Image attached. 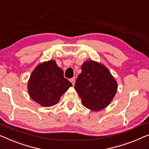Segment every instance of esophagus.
<instances>
[{
	"instance_id": "obj_1",
	"label": "esophagus",
	"mask_w": 149,
	"mask_h": 149,
	"mask_svg": "<svg viewBox=\"0 0 149 149\" xmlns=\"http://www.w3.org/2000/svg\"><path fill=\"white\" fill-rule=\"evenodd\" d=\"M70 81L71 83H72V85L74 86V83H75V79H74V78H72V79H70Z\"/></svg>"
}]
</instances>
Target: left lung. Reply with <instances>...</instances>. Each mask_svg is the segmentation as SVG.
<instances>
[{"label":"left lung","mask_w":149,"mask_h":149,"mask_svg":"<svg viewBox=\"0 0 149 149\" xmlns=\"http://www.w3.org/2000/svg\"><path fill=\"white\" fill-rule=\"evenodd\" d=\"M74 89L83 105L100 111L108 105L117 91V83L106 67L93 60L84 62Z\"/></svg>","instance_id":"obj_1"}]
</instances>
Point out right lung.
<instances>
[{
    "label": "right lung",
    "instance_id": "1",
    "mask_svg": "<svg viewBox=\"0 0 149 149\" xmlns=\"http://www.w3.org/2000/svg\"><path fill=\"white\" fill-rule=\"evenodd\" d=\"M72 86L54 60H49L38 65L31 73L28 92L36 102L50 107L58 102L62 95Z\"/></svg>",
    "mask_w": 149,
    "mask_h": 149
}]
</instances>
